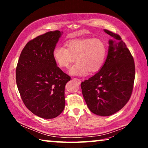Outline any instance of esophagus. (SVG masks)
I'll use <instances>...</instances> for the list:
<instances>
[{
    "instance_id": "34e87169",
    "label": "esophagus",
    "mask_w": 148,
    "mask_h": 148,
    "mask_svg": "<svg viewBox=\"0 0 148 148\" xmlns=\"http://www.w3.org/2000/svg\"><path fill=\"white\" fill-rule=\"evenodd\" d=\"M72 79L73 80H74V81H76V82H77V83H78L79 84H81V82H82V81H81V79H78V78H74V77H72Z\"/></svg>"
}]
</instances>
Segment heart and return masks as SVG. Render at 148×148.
<instances>
[{"mask_svg": "<svg viewBox=\"0 0 148 148\" xmlns=\"http://www.w3.org/2000/svg\"><path fill=\"white\" fill-rule=\"evenodd\" d=\"M66 47L57 46L53 51V57L61 68H67L77 61L69 69L72 76H84L98 72L106 61L108 53L106 44L99 38H82L71 40L66 42Z\"/></svg>", "mask_w": 148, "mask_h": 148, "instance_id": "1", "label": "heart"}]
</instances>
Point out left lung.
<instances>
[{
	"mask_svg": "<svg viewBox=\"0 0 148 148\" xmlns=\"http://www.w3.org/2000/svg\"><path fill=\"white\" fill-rule=\"evenodd\" d=\"M104 31L112 37L106 61L93 76L82 82L83 97L89 109L101 116L119 111L131 96L135 77L134 61L118 34Z\"/></svg>",
	"mask_w": 148,
	"mask_h": 148,
	"instance_id": "8db88e82",
	"label": "left lung"
}]
</instances>
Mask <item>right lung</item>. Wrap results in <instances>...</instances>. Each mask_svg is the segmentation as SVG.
Returning <instances> with one entry per match:
<instances>
[{
  "label": "right lung",
  "instance_id": "1",
  "mask_svg": "<svg viewBox=\"0 0 148 148\" xmlns=\"http://www.w3.org/2000/svg\"><path fill=\"white\" fill-rule=\"evenodd\" d=\"M62 32H47L29 41L20 55L16 83L25 106L44 119L55 118L65 106V85L71 77L55 61L53 51Z\"/></svg>",
  "mask_w": 148,
  "mask_h": 148
}]
</instances>
